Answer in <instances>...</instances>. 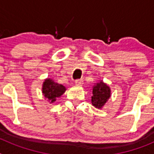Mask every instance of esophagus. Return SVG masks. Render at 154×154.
Segmentation results:
<instances>
[{
	"mask_svg": "<svg viewBox=\"0 0 154 154\" xmlns=\"http://www.w3.org/2000/svg\"><path fill=\"white\" fill-rule=\"evenodd\" d=\"M75 83L77 85H82V84H83V81H82V79H77L75 80Z\"/></svg>",
	"mask_w": 154,
	"mask_h": 154,
	"instance_id": "esophagus-1",
	"label": "esophagus"
}]
</instances>
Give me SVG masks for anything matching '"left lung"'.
<instances>
[{
  "label": "left lung",
  "instance_id": "1",
  "mask_svg": "<svg viewBox=\"0 0 154 154\" xmlns=\"http://www.w3.org/2000/svg\"><path fill=\"white\" fill-rule=\"evenodd\" d=\"M111 96L110 88L103 81L97 82L92 89V104L97 109H102Z\"/></svg>",
  "mask_w": 154,
  "mask_h": 154
}]
</instances>
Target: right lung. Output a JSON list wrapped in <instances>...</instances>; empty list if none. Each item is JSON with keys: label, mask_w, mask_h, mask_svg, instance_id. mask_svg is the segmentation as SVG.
I'll return each mask as SVG.
<instances>
[{"label": "right lung", "mask_w": 154, "mask_h": 154, "mask_svg": "<svg viewBox=\"0 0 154 154\" xmlns=\"http://www.w3.org/2000/svg\"><path fill=\"white\" fill-rule=\"evenodd\" d=\"M65 90L64 85L56 83L51 79H46L42 85V93L50 103H55L57 98L60 97Z\"/></svg>", "instance_id": "1"}]
</instances>
